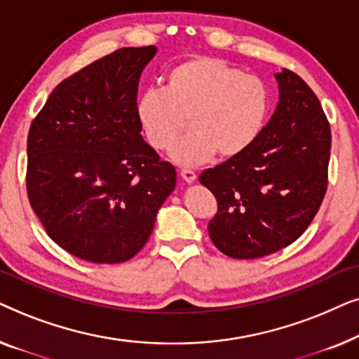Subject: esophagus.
<instances>
[{
    "instance_id": "1",
    "label": "esophagus",
    "mask_w": 359,
    "mask_h": 359,
    "mask_svg": "<svg viewBox=\"0 0 359 359\" xmlns=\"http://www.w3.org/2000/svg\"><path fill=\"white\" fill-rule=\"evenodd\" d=\"M180 176H181V178H183L184 183H188V184L194 183V181H196V173H194L193 170H181L180 171Z\"/></svg>"
}]
</instances>
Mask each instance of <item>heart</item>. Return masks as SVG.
I'll return each instance as SVG.
<instances>
[{"label":"heart","mask_w":359,"mask_h":359,"mask_svg":"<svg viewBox=\"0 0 359 359\" xmlns=\"http://www.w3.org/2000/svg\"><path fill=\"white\" fill-rule=\"evenodd\" d=\"M268 109V88L258 76L212 57L178 63L166 73L163 90L145 91L135 104L137 121L155 150L170 149L190 119L191 134L170 151L180 166L242 155L262 134Z\"/></svg>","instance_id":"obj_1"}]
</instances>
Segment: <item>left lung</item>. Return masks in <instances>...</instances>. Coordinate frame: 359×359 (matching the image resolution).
<instances>
[{"label": "left lung", "mask_w": 359, "mask_h": 359, "mask_svg": "<svg viewBox=\"0 0 359 359\" xmlns=\"http://www.w3.org/2000/svg\"><path fill=\"white\" fill-rule=\"evenodd\" d=\"M279 101L242 155L201 173L217 199L209 237L220 252L252 259L301 237L327 191L330 126L318 97L296 73L274 75Z\"/></svg>", "instance_id": "left-lung-1"}]
</instances>
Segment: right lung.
<instances>
[{
	"label": "right lung",
	"instance_id": "add662e5",
	"mask_svg": "<svg viewBox=\"0 0 359 359\" xmlns=\"http://www.w3.org/2000/svg\"><path fill=\"white\" fill-rule=\"evenodd\" d=\"M156 47H126L50 93L27 137V194L73 257L122 263L142 250L176 170L142 137L137 88Z\"/></svg>",
	"mask_w": 359,
	"mask_h": 359
}]
</instances>
